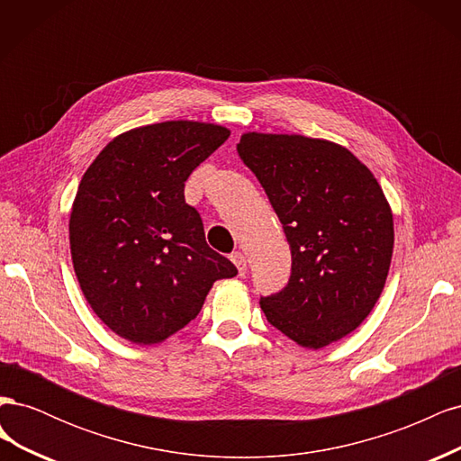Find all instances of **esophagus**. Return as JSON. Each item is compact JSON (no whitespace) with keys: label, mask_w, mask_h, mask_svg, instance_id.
Segmentation results:
<instances>
[{"label":"esophagus","mask_w":461,"mask_h":461,"mask_svg":"<svg viewBox=\"0 0 461 461\" xmlns=\"http://www.w3.org/2000/svg\"><path fill=\"white\" fill-rule=\"evenodd\" d=\"M230 259L236 265V269H239V273L244 275L246 273V258H244V254L242 252H234V254H230Z\"/></svg>","instance_id":"obj_1"}]
</instances>
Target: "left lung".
Listing matches in <instances>:
<instances>
[{
  "instance_id": "8db88e82",
  "label": "left lung",
  "mask_w": 461,
  "mask_h": 461,
  "mask_svg": "<svg viewBox=\"0 0 461 461\" xmlns=\"http://www.w3.org/2000/svg\"><path fill=\"white\" fill-rule=\"evenodd\" d=\"M283 222L288 285L259 305L303 348L356 330L375 308L394 248L393 212L367 167L346 148L300 134H242L236 146Z\"/></svg>"
}]
</instances>
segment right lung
Listing matches in <instances>:
<instances>
[{"label": "right lung", "instance_id": "obj_1", "mask_svg": "<svg viewBox=\"0 0 461 461\" xmlns=\"http://www.w3.org/2000/svg\"><path fill=\"white\" fill-rule=\"evenodd\" d=\"M212 122L167 121L113 138L82 176L68 221L82 294L119 337L158 344L186 327L234 265L185 202L190 173L227 140Z\"/></svg>", "mask_w": 461, "mask_h": 461}]
</instances>
